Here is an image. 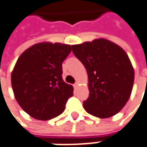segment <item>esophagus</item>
I'll use <instances>...</instances> for the list:
<instances>
[{
	"label": "esophagus",
	"instance_id": "esophagus-1",
	"mask_svg": "<svg viewBox=\"0 0 147 147\" xmlns=\"http://www.w3.org/2000/svg\"><path fill=\"white\" fill-rule=\"evenodd\" d=\"M73 86H74V88H76V87L78 86V82H76V83L73 85Z\"/></svg>",
	"mask_w": 147,
	"mask_h": 147
}]
</instances>
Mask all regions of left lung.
<instances>
[{"mask_svg": "<svg viewBox=\"0 0 147 147\" xmlns=\"http://www.w3.org/2000/svg\"><path fill=\"white\" fill-rule=\"evenodd\" d=\"M71 47L88 75L90 92L83 102L84 109L99 118L117 114L131 96L135 77L133 66L125 51L104 38Z\"/></svg>", "mask_w": 147, "mask_h": 147, "instance_id": "obj_1", "label": "left lung"}]
</instances>
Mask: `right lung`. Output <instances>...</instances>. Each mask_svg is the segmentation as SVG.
I'll return each instance as SVG.
<instances>
[{"label":"right lung","instance_id":"right-lung-1","mask_svg":"<svg viewBox=\"0 0 147 147\" xmlns=\"http://www.w3.org/2000/svg\"><path fill=\"white\" fill-rule=\"evenodd\" d=\"M70 45L40 42L19 56L11 72V86L20 107L30 117L47 121L61 115L73 96V86L62 79V62Z\"/></svg>","mask_w":147,"mask_h":147}]
</instances>
